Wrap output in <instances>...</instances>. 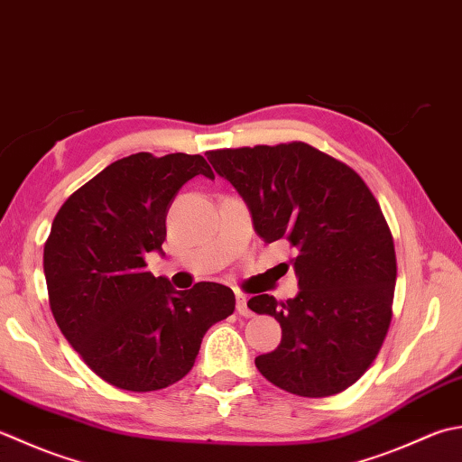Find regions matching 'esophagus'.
<instances>
[{
  "label": "esophagus",
  "instance_id": "1",
  "mask_svg": "<svg viewBox=\"0 0 462 462\" xmlns=\"http://www.w3.org/2000/svg\"><path fill=\"white\" fill-rule=\"evenodd\" d=\"M236 312L240 314V316H252V310L248 309V298L244 296V294H236Z\"/></svg>",
  "mask_w": 462,
  "mask_h": 462
}]
</instances>
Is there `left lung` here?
<instances>
[{"label":"left lung","mask_w":462,"mask_h":462,"mask_svg":"<svg viewBox=\"0 0 462 462\" xmlns=\"http://www.w3.org/2000/svg\"><path fill=\"white\" fill-rule=\"evenodd\" d=\"M264 242L288 240L298 294H256L248 309L282 327L256 368L286 393L332 396L373 365L393 319L396 256L381 206L355 170L304 142L212 150Z\"/></svg>","instance_id":"8db88e82"}]
</instances>
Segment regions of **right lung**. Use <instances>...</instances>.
<instances>
[{"label":"right lung","mask_w":462,"mask_h":462,"mask_svg":"<svg viewBox=\"0 0 462 462\" xmlns=\"http://www.w3.org/2000/svg\"><path fill=\"white\" fill-rule=\"evenodd\" d=\"M214 178L202 156L148 152L116 160L60 208L43 248L50 306L94 373L132 393L160 391L192 370L206 330L234 312L228 286L176 291L146 270L166 214L188 180Z\"/></svg>","instance_id":"right-lung-1"}]
</instances>
